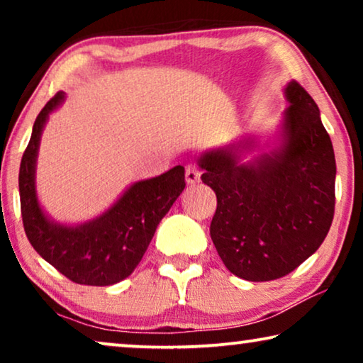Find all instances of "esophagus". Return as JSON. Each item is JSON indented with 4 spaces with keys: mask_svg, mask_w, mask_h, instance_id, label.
I'll return each instance as SVG.
<instances>
[{
    "mask_svg": "<svg viewBox=\"0 0 363 363\" xmlns=\"http://www.w3.org/2000/svg\"><path fill=\"white\" fill-rule=\"evenodd\" d=\"M185 180L188 185H195V183L200 182V170L195 165H186L185 167Z\"/></svg>",
    "mask_w": 363,
    "mask_h": 363,
    "instance_id": "1",
    "label": "esophagus"
}]
</instances>
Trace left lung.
<instances>
[{
    "label": "left lung",
    "mask_w": 363,
    "mask_h": 363,
    "mask_svg": "<svg viewBox=\"0 0 363 363\" xmlns=\"http://www.w3.org/2000/svg\"><path fill=\"white\" fill-rule=\"evenodd\" d=\"M281 150L240 163L245 145L200 157L201 180L216 193L210 235L241 279H279L319 250L334 220L335 157L319 107L304 87H286Z\"/></svg>",
    "instance_id": "left-lung-1"
}]
</instances>
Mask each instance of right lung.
<instances>
[{
	"instance_id": "obj_1",
	"label": "right lung",
	"mask_w": 363,
	"mask_h": 363,
	"mask_svg": "<svg viewBox=\"0 0 363 363\" xmlns=\"http://www.w3.org/2000/svg\"><path fill=\"white\" fill-rule=\"evenodd\" d=\"M64 99L57 92L34 122L31 138L19 167V200L23 226L38 255L67 277L84 286H112L132 274L150 245L158 223L185 188V168L128 188L121 200L97 220L77 228L49 221L34 190L39 138L49 113Z\"/></svg>"
}]
</instances>
